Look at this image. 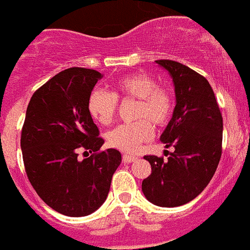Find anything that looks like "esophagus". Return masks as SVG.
<instances>
[{
    "label": "esophagus",
    "instance_id": "34e87169",
    "mask_svg": "<svg viewBox=\"0 0 250 250\" xmlns=\"http://www.w3.org/2000/svg\"><path fill=\"white\" fill-rule=\"evenodd\" d=\"M137 159L136 155H132V154H123V162L125 163H132V162H135Z\"/></svg>",
    "mask_w": 250,
    "mask_h": 250
}]
</instances>
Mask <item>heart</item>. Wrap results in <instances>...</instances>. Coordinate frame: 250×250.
<instances>
[{
	"instance_id": "b5f03b06",
	"label": "heart",
	"mask_w": 250,
	"mask_h": 250,
	"mask_svg": "<svg viewBox=\"0 0 250 250\" xmlns=\"http://www.w3.org/2000/svg\"><path fill=\"white\" fill-rule=\"evenodd\" d=\"M117 97L137 99L135 123L121 125L107 133V141L113 147L132 153L153 137V122L164 125L169 121L173 109V97L168 88L158 87L155 81L145 73H135L119 78L114 83V92L95 90L88 97V113L101 125H110L114 118L118 100Z\"/></svg>"
}]
</instances>
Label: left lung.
<instances>
[{"mask_svg": "<svg viewBox=\"0 0 250 250\" xmlns=\"http://www.w3.org/2000/svg\"><path fill=\"white\" fill-rule=\"evenodd\" d=\"M171 76L176 106L160 141L173 146L168 160L145 155L151 174L143 181L150 203L164 208L184 206L207 188L222 153L224 122L209 82L173 60H157Z\"/></svg>", "mask_w": 250, "mask_h": 250, "instance_id": "left-lung-1", "label": "left lung"}]
</instances>
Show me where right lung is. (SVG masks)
I'll return each instance as SVG.
<instances>
[{
  "instance_id": "add662e5",
  "label": "right lung",
  "mask_w": 250,
  "mask_h": 250,
  "mask_svg": "<svg viewBox=\"0 0 250 250\" xmlns=\"http://www.w3.org/2000/svg\"><path fill=\"white\" fill-rule=\"evenodd\" d=\"M101 78L93 69H65L38 88L26 107L20 140L26 176L40 198L64 216L99 209L122 162L117 149L99 151L104 140L87 107ZM79 148L94 154L79 161Z\"/></svg>"
}]
</instances>
